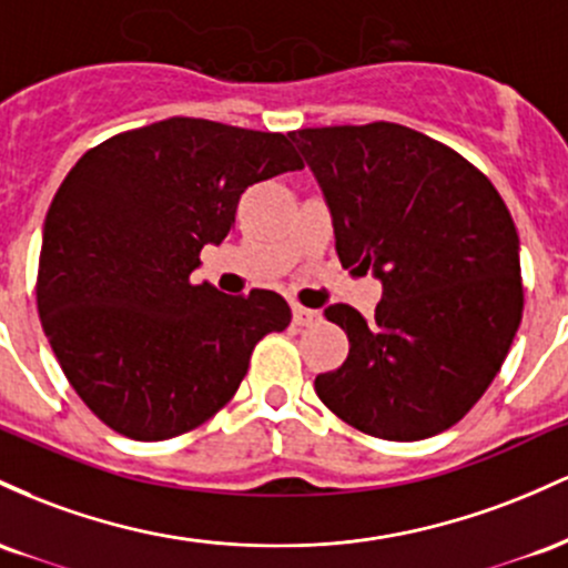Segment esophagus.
<instances>
[{"instance_id": "obj_1", "label": "esophagus", "mask_w": 568, "mask_h": 568, "mask_svg": "<svg viewBox=\"0 0 568 568\" xmlns=\"http://www.w3.org/2000/svg\"><path fill=\"white\" fill-rule=\"evenodd\" d=\"M318 318H322V314L314 308H303V305H295V308H292V322H295L297 327H311Z\"/></svg>"}]
</instances>
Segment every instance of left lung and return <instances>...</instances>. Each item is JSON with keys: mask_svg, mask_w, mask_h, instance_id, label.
<instances>
[{"mask_svg": "<svg viewBox=\"0 0 568 568\" xmlns=\"http://www.w3.org/2000/svg\"><path fill=\"white\" fill-rule=\"evenodd\" d=\"M314 171L343 267L384 284L375 316L324 311L348 356L316 375L324 405L381 439H424L462 422L524 316L520 241L494 184L467 158L397 123L290 133Z\"/></svg>", "mask_w": 568, "mask_h": 568, "instance_id": "obj_1", "label": "left lung"}]
</instances>
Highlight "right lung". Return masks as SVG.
<instances>
[{"instance_id":"1","label":"right lung","mask_w":568,"mask_h":568,"mask_svg":"<svg viewBox=\"0 0 568 568\" xmlns=\"http://www.w3.org/2000/svg\"><path fill=\"white\" fill-rule=\"evenodd\" d=\"M303 169L284 133L169 118L74 163L44 216L37 311L88 410L142 443L195 429L239 392L282 295L193 284L201 250L231 233L241 193Z\"/></svg>"}]
</instances>
